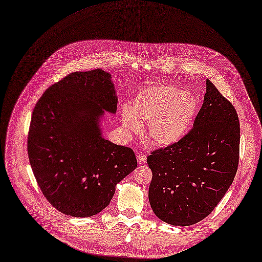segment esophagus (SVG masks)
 Listing matches in <instances>:
<instances>
[{
	"label": "esophagus",
	"mask_w": 262,
	"mask_h": 262,
	"mask_svg": "<svg viewBox=\"0 0 262 262\" xmlns=\"http://www.w3.org/2000/svg\"><path fill=\"white\" fill-rule=\"evenodd\" d=\"M137 163H138L139 165L145 164V163H146V156L143 155V154H139V155L137 156Z\"/></svg>",
	"instance_id": "obj_1"
}]
</instances>
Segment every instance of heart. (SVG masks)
<instances>
[{
  "instance_id": "obj_1",
  "label": "heart",
  "mask_w": 262,
  "mask_h": 262,
  "mask_svg": "<svg viewBox=\"0 0 262 262\" xmlns=\"http://www.w3.org/2000/svg\"><path fill=\"white\" fill-rule=\"evenodd\" d=\"M198 112L194 94L172 85H154L141 90L129 108L121 112L126 131L138 133L147 123V138L158 147L172 146L191 130Z\"/></svg>"
}]
</instances>
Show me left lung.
Returning <instances> with one entry per match:
<instances>
[{
    "instance_id": "obj_1",
    "label": "left lung",
    "mask_w": 262,
    "mask_h": 262,
    "mask_svg": "<svg viewBox=\"0 0 262 262\" xmlns=\"http://www.w3.org/2000/svg\"><path fill=\"white\" fill-rule=\"evenodd\" d=\"M240 124L234 105L210 80L192 130L147 158L148 198L163 222L186 227L205 219L232 185L239 163Z\"/></svg>"
}]
</instances>
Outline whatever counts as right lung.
Masks as SVG:
<instances>
[{
    "label": "right lung",
    "instance_id": "right-lung-1",
    "mask_svg": "<svg viewBox=\"0 0 262 262\" xmlns=\"http://www.w3.org/2000/svg\"><path fill=\"white\" fill-rule=\"evenodd\" d=\"M118 96L112 75L101 69L74 72L48 88L31 117L27 149L42 194L74 217L105 208L116 186L137 167L134 151L102 135L105 113Z\"/></svg>",
    "mask_w": 262,
    "mask_h": 262
}]
</instances>
